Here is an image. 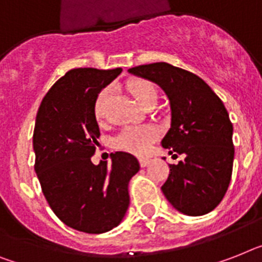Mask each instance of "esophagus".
Instances as JSON below:
<instances>
[{
  "label": "esophagus",
  "mask_w": 262,
  "mask_h": 262,
  "mask_svg": "<svg viewBox=\"0 0 262 262\" xmlns=\"http://www.w3.org/2000/svg\"><path fill=\"white\" fill-rule=\"evenodd\" d=\"M139 163H140V166H142V167H146V166L150 163V159H148V158H140Z\"/></svg>",
  "instance_id": "obj_1"
}]
</instances>
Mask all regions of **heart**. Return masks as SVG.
Segmentation results:
<instances>
[{
	"label": "heart",
	"instance_id": "b5f03b06",
	"mask_svg": "<svg viewBox=\"0 0 262 262\" xmlns=\"http://www.w3.org/2000/svg\"><path fill=\"white\" fill-rule=\"evenodd\" d=\"M128 91L134 95L140 105L146 107L152 99H157V90L154 84L143 79L131 80L127 85ZM112 94L111 87H105L97 94L94 103V114L97 120H103L105 110ZM158 138V131L154 126H128L123 128L114 139V146L118 150L127 151L135 155H144L148 152L152 143Z\"/></svg>",
	"mask_w": 262,
	"mask_h": 262
}]
</instances>
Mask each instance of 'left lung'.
I'll list each match as a JSON object with an SVG mask.
<instances>
[{"label":"left lung","instance_id":"left-lung-1","mask_svg":"<svg viewBox=\"0 0 262 262\" xmlns=\"http://www.w3.org/2000/svg\"><path fill=\"white\" fill-rule=\"evenodd\" d=\"M129 73L161 85L171 108V127L162 139L170 154L185 155L162 186L181 213L204 215L220 205L233 171V124L224 103L204 80L167 62L134 67Z\"/></svg>","mask_w":262,"mask_h":262}]
</instances>
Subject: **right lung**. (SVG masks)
<instances>
[{"instance_id":"obj_1","label":"right lung","mask_w":262,"mask_h":262,"mask_svg":"<svg viewBox=\"0 0 262 262\" xmlns=\"http://www.w3.org/2000/svg\"><path fill=\"white\" fill-rule=\"evenodd\" d=\"M122 68L71 69L52 85L36 116L34 170L53 213L67 226L99 234L120 224L129 205L128 182L139 171L133 154L116 151L95 166L100 136L94 103Z\"/></svg>"}]
</instances>
